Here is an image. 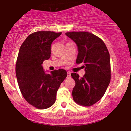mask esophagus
<instances>
[{
	"instance_id": "esophagus-1",
	"label": "esophagus",
	"mask_w": 131,
	"mask_h": 131,
	"mask_svg": "<svg viewBox=\"0 0 131 131\" xmlns=\"http://www.w3.org/2000/svg\"><path fill=\"white\" fill-rule=\"evenodd\" d=\"M71 77V72H67V78H70Z\"/></svg>"
}]
</instances>
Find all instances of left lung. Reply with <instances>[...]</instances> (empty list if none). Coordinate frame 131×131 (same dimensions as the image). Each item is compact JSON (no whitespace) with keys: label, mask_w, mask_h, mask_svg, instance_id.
<instances>
[{"label":"left lung","mask_w":131,"mask_h":131,"mask_svg":"<svg viewBox=\"0 0 131 131\" xmlns=\"http://www.w3.org/2000/svg\"><path fill=\"white\" fill-rule=\"evenodd\" d=\"M65 34L77 45L76 63H84L85 71L83 77L76 73L71 74L75 81L73 99L79 105L92 106L103 96L110 82L109 52L103 41L91 33L70 31Z\"/></svg>","instance_id":"left-lung-1"}]
</instances>
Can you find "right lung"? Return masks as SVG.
<instances>
[{"mask_svg": "<svg viewBox=\"0 0 131 131\" xmlns=\"http://www.w3.org/2000/svg\"><path fill=\"white\" fill-rule=\"evenodd\" d=\"M61 34L39 31L26 37L19 48L16 75L21 92L26 101L38 109L51 107L56 101V92L67 76L65 70L46 74L42 64L51 56L52 42Z\"/></svg>", "mask_w": 131, "mask_h": 131, "instance_id": "obj_1", "label": "right lung"}]
</instances>
